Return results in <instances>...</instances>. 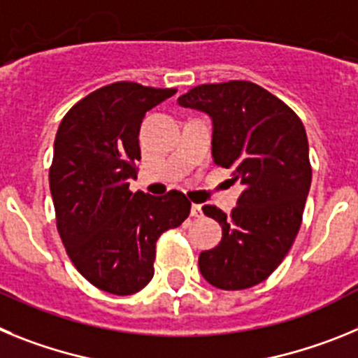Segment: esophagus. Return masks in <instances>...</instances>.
Here are the masks:
<instances>
[{"label":"esophagus","mask_w":358,"mask_h":358,"mask_svg":"<svg viewBox=\"0 0 358 358\" xmlns=\"http://www.w3.org/2000/svg\"><path fill=\"white\" fill-rule=\"evenodd\" d=\"M192 217H202L201 204H192Z\"/></svg>","instance_id":"obj_1"}]
</instances>
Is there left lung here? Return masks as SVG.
<instances>
[{
    "label": "left lung",
    "instance_id": "obj_1",
    "mask_svg": "<svg viewBox=\"0 0 358 358\" xmlns=\"http://www.w3.org/2000/svg\"><path fill=\"white\" fill-rule=\"evenodd\" d=\"M179 103L211 116L215 163L243 185L229 215L202 206L222 226V240L201 252L199 268L217 289L258 285L283 262L301 227L312 182L303 122L285 102L249 80L195 85Z\"/></svg>",
    "mask_w": 358,
    "mask_h": 358
}]
</instances>
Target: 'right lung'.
<instances>
[{"mask_svg":"<svg viewBox=\"0 0 358 358\" xmlns=\"http://www.w3.org/2000/svg\"><path fill=\"white\" fill-rule=\"evenodd\" d=\"M176 91L107 84L78 100L57 131L50 166L57 231L78 273L109 294L148 285L157 238L189 215L192 202L177 189L163 197L129 189L141 159V120Z\"/></svg>","mask_w":358,"mask_h":358,"instance_id":"add662e5","label":"right lung"}]
</instances>
